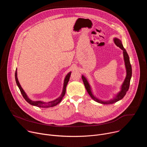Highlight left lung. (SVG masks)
<instances>
[{
  "mask_svg": "<svg viewBox=\"0 0 147 147\" xmlns=\"http://www.w3.org/2000/svg\"><path fill=\"white\" fill-rule=\"evenodd\" d=\"M114 42H115V44L118 47H119L121 50H123V51L124 60L125 66V69H126V73H127L126 77H125V80H124V81L123 83V84L121 86V91L117 94L116 96L113 99H112L110 100H107V101H103V100H101L98 99L92 93L90 86L89 84L88 81L87 80L86 78L84 76H82V80L83 81L84 84V86H85L88 94L90 95V96L95 101H96L98 103H102V104H112V103H114L119 101V100L121 99L125 96V95L126 94V92L129 90V86H130V80H131V76H132L131 66L130 62L129 56L126 51H125V49L124 48V47H123V46L121 44V42L120 39H119L117 38H115L114 39Z\"/></svg>",
  "mask_w": 147,
  "mask_h": 147,
  "instance_id": "1",
  "label": "left lung"
}]
</instances>
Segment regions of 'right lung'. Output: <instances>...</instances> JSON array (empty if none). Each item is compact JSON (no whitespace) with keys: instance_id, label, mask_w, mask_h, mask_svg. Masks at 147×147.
Masks as SVG:
<instances>
[{"instance_id":"1","label":"right lung","mask_w":147,"mask_h":147,"mask_svg":"<svg viewBox=\"0 0 147 147\" xmlns=\"http://www.w3.org/2000/svg\"><path fill=\"white\" fill-rule=\"evenodd\" d=\"M70 75H71V72L67 74V75L65 77V81H64L63 88V91H62V93H61V95L58 98H57L56 99H55L54 100H52V101H51V102H45L40 101V100L33 101V100H31L30 99L28 98V97L27 96V94H26L24 91L23 90L22 87H21L20 83L18 82V78H17V69H16V73H15V78H16V83H17V86L18 87V88L20 89L21 93H22L23 98L25 99V100L28 103H29L30 104L32 105H34V106H35V107H39V108H51V107H55V106L57 105L58 103H59L61 102V100H62L63 98V96H65V93H66V86H67V83H68V82L69 81Z\"/></svg>"}]
</instances>
